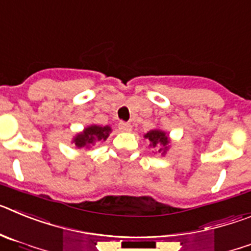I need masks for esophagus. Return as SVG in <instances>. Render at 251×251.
<instances>
[{
	"mask_svg": "<svg viewBox=\"0 0 251 251\" xmlns=\"http://www.w3.org/2000/svg\"><path fill=\"white\" fill-rule=\"evenodd\" d=\"M118 128L122 132H129V130L132 129V126H130L129 123H127V122H119Z\"/></svg>",
	"mask_w": 251,
	"mask_h": 251,
	"instance_id": "1",
	"label": "esophagus"
}]
</instances>
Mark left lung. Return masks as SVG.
<instances>
[{
    "label": "left lung",
    "mask_w": 251,
    "mask_h": 251,
    "mask_svg": "<svg viewBox=\"0 0 251 251\" xmlns=\"http://www.w3.org/2000/svg\"><path fill=\"white\" fill-rule=\"evenodd\" d=\"M145 138H147L151 142V147L157 148L158 152H162L165 154L166 151L168 150L170 145V138H168L167 133L161 129H152L145 134Z\"/></svg>",
    "instance_id": "8db88e82"
}]
</instances>
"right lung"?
Listing matches in <instances>:
<instances>
[{
	"instance_id": "add662e5",
	"label": "right lung",
	"mask_w": 251,
	"mask_h": 251,
	"mask_svg": "<svg viewBox=\"0 0 251 251\" xmlns=\"http://www.w3.org/2000/svg\"><path fill=\"white\" fill-rule=\"evenodd\" d=\"M110 132H112V128L109 126L101 127V126L93 124V126L86 127L83 132L77 133L76 136L74 137V139H73V143L79 150L89 148L90 146H94L95 142L105 141L109 137Z\"/></svg>"
}]
</instances>
